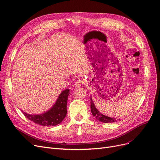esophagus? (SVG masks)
<instances>
[{
	"label": "esophagus",
	"instance_id": "34e87169",
	"mask_svg": "<svg viewBox=\"0 0 160 160\" xmlns=\"http://www.w3.org/2000/svg\"><path fill=\"white\" fill-rule=\"evenodd\" d=\"M84 84V80H82V79H79V80H76V81L75 82L74 86V87H76V88H79V87H80L82 85Z\"/></svg>",
	"mask_w": 160,
	"mask_h": 160
}]
</instances>
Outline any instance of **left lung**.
<instances>
[{
	"label": "left lung",
	"instance_id": "left-lung-1",
	"mask_svg": "<svg viewBox=\"0 0 160 160\" xmlns=\"http://www.w3.org/2000/svg\"><path fill=\"white\" fill-rule=\"evenodd\" d=\"M90 103H91V105H90V107H91V111L92 113L93 116L95 117V118L97 120H98L99 121L103 122V123H112V122H115L117 121L116 118H111L107 116L104 115L99 112V111L97 110L94 105V102L92 99V97H90ZM120 120V119H119Z\"/></svg>",
	"mask_w": 160,
	"mask_h": 160
}]
</instances>
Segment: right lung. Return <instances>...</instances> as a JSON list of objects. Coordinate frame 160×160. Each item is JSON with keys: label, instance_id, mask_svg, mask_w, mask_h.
Instances as JSON below:
<instances>
[{"label": "right lung", "instance_id": "add662e5", "mask_svg": "<svg viewBox=\"0 0 160 160\" xmlns=\"http://www.w3.org/2000/svg\"><path fill=\"white\" fill-rule=\"evenodd\" d=\"M69 91V89L63 90L52 108L42 114H29L21 110L29 120L42 126H56L64 120L67 115V104Z\"/></svg>", "mask_w": 160, "mask_h": 160}]
</instances>
